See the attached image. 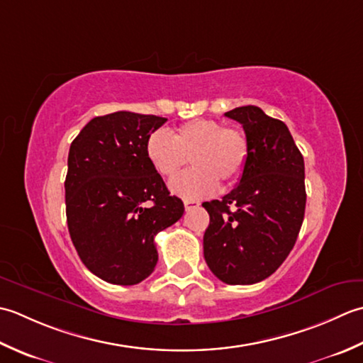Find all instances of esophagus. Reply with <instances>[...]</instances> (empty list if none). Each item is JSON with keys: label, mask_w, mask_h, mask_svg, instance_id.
<instances>
[{"label": "esophagus", "mask_w": 363, "mask_h": 363, "mask_svg": "<svg viewBox=\"0 0 363 363\" xmlns=\"http://www.w3.org/2000/svg\"><path fill=\"white\" fill-rule=\"evenodd\" d=\"M199 205H201V202H199V201H194V199H186V201H184V208H186V210L197 208Z\"/></svg>", "instance_id": "esophagus-1"}]
</instances>
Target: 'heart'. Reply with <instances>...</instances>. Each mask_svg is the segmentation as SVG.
<instances>
[{"label":"heart","mask_w":363,"mask_h":363,"mask_svg":"<svg viewBox=\"0 0 363 363\" xmlns=\"http://www.w3.org/2000/svg\"><path fill=\"white\" fill-rule=\"evenodd\" d=\"M145 155L155 172L174 177L189 161L192 167L169 183L174 194L202 199L216 192L219 182L240 179L249 158V140L240 128L224 127L213 119H194L177 127L172 136L153 131L145 143Z\"/></svg>","instance_id":"obj_1"}]
</instances>
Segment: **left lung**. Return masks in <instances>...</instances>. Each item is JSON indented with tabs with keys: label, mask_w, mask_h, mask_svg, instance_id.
<instances>
[{
	"label": "left lung",
	"mask_w": 363,
	"mask_h": 363,
	"mask_svg": "<svg viewBox=\"0 0 363 363\" xmlns=\"http://www.w3.org/2000/svg\"><path fill=\"white\" fill-rule=\"evenodd\" d=\"M225 116L242 125L249 158L238 186L223 201L202 203L210 214L203 257L224 284L252 285L285 262L298 238L307 199L304 158L286 125L258 106Z\"/></svg>",
	"instance_id": "left-lung-1"
}]
</instances>
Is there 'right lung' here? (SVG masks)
<instances>
[{
  "mask_svg": "<svg viewBox=\"0 0 363 363\" xmlns=\"http://www.w3.org/2000/svg\"><path fill=\"white\" fill-rule=\"evenodd\" d=\"M167 119L117 111L94 117L73 139L65 177V213L73 246L105 282L136 285L158 262L155 236L183 216L145 155Z\"/></svg>",
  "mask_w": 363,
  "mask_h": 363,
  "instance_id": "obj_1",
  "label": "right lung"
}]
</instances>
